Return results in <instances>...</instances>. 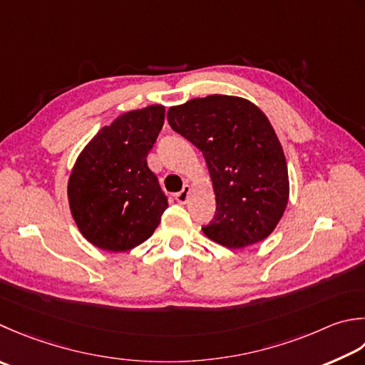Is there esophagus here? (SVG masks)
<instances>
[{
    "label": "esophagus",
    "mask_w": 365,
    "mask_h": 365,
    "mask_svg": "<svg viewBox=\"0 0 365 365\" xmlns=\"http://www.w3.org/2000/svg\"><path fill=\"white\" fill-rule=\"evenodd\" d=\"M190 192H191V187H190V185H185L183 190H182L180 192H177V195H175L177 202H180V204H187L188 197H190Z\"/></svg>",
    "instance_id": "obj_1"
}]
</instances>
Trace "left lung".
I'll return each mask as SVG.
<instances>
[{
    "mask_svg": "<svg viewBox=\"0 0 365 365\" xmlns=\"http://www.w3.org/2000/svg\"><path fill=\"white\" fill-rule=\"evenodd\" d=\"M168 120L209 168L217 210L202 227L207 237L234 250L267 239L288 205L289 180L264 112L244 98L210 95L170 107Z\"/></svg>",
    "mask_w": 365,
    "mask_h": 365,
    "instance_id": "left-lung-1",
    "label": "left lung"
}]
</instances>
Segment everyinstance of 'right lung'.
Masks as SVG:
<instances>
[{
    "label": "right lung",
    "instance_id": "right-lung-1",
    "mask_svg": "<svg viewBox=\"0 0 365 365\" xmlns=\"http://www.w3.org/2000/svg\"><path fill=\"white\" fill-rule=\"evenodd\" d=\"M164 125V106L130 110L98 131L69 175V209L78 231L107 252L145 242L168 209L147 155Z\"/></svg>",
    "mask_w": 365,
    "mask_h": 365
}]
</instances>
